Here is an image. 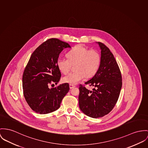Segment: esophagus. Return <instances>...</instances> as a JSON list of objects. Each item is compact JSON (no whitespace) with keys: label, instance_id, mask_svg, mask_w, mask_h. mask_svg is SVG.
Returning a JSON list of instances; mask_svg holds the SVG:
<instances>
[{"label":"esophagus","instance_id":"obj_1","mask_svg":"<svg viewBox=\"0 0 148 148\" xmlns=\"http://www.w3.org/2000/svg\"><path fill=\"white\" fill-rule=\"evenodd\" d=\"M75 86H74V85H73V84H70L69 85V87H70V89H72L73 88H74V87H75Z\"/></svg>","mask_w":148,"mask_h":148}]
</instances>
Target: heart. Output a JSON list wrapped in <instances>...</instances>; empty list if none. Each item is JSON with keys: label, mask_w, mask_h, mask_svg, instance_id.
<instances>
[{"label": "heart", "mask_w": 148, "mask_h": 148, "mask_svg": "<svg viewBox=\"0 0 148 148\" xmlns=\"http://www.w3.org/2000/svg\"><path fill=\"white\" fill-rule=\"evenodd\" d=\"M68 59L58 58L57 66L59 70L66 74L70 71L72 65L75 66L74 73H71L62 78L64 83L77 84L86 77L94 76L100 68L101 56L99 52L93 49L77 45L71 48L66 54Z\"/></svg>", "instance_id": "heart-1"}]
</instances>
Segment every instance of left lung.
I'll return each instance as SVG.
<instances>
[{
	"mask_svg": "<svg viewBox=\"0 0 148 148\" xmlns=\"http://www.w3.org/2000/svg\"><path fill=\"white\" fill-rule=\"evenodd\" d=\"M101 63L96 74L85 82L92 91L79 85V105L84 114L93 118L109 114L118 101L122 86V75L114 55L101 42Z\"/></svg>",
	"mask_w": 148,
	"mask_h": 148,
	"instance_id": "8db88e82",
	"label": "left lung"
}]
</instances>
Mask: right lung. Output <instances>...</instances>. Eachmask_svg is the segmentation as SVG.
Segmentation results:
<instances>
[{
    "instance_id": "obj_1",
    "label": "right lung",
    "mask_w": 148,
    "mask_h": 148,
    "mask_svg": "<svg viewBox=\"0 0 148 148\" xmlns=\"http://www.w3.org/2000/svg\"><path fill=\"white\" fill-rule=\"evenodd\" d=\"M70 47L68 43L51 38L31 55L23 74V92L26 102L36 113L48 114L56 110L69 91L66 83L51 88L48 86L59 82L61 74L57 60L64 49Z\"/></svg>"
}]
</instances>
